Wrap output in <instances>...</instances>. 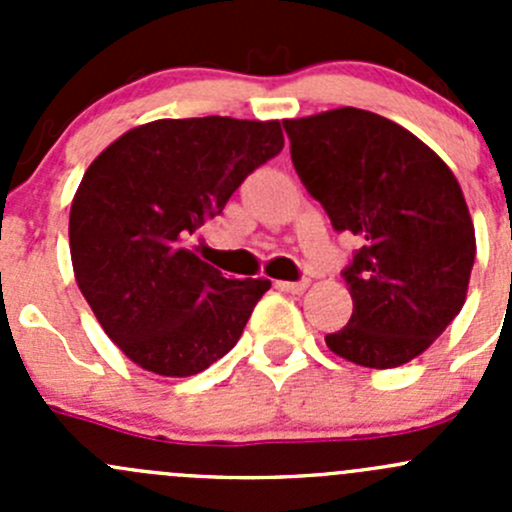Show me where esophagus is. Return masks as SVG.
I'll return each mask as SVG.
<instances>
[{
  "instance_id": "esophagus-1",
  "label": "esophagus",
  "mask_w": 512,
  "mask_h": 512,
  "mask_svg": "<svg viewBox=\"0 0 512 512\" xmlns=\"http://www.w3.org/2000/svg\"><path fill=\"white\" fill-rule=\"evenodd\" d=\"M309 282L307 280H299V282H275L277 289H282V292H292V294H302L304 289H307Z\"/></svg>"
}]
</instances>
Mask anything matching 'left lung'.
<instances>
[{"instance_id":"left-lung-1","label":"left lung","mask_w":512,"mask_h":512,"mask_svg":"<svg viewBox=\"0 0 512 512\" xmlns=\"http://www.w3.org/2000/svg\"><path fill=\"white\" fill-rule=\"evenodd\" d=\"M282 126L304 188L361 242L342 270L352 319L324 342L369 369L406 364L466 302L476 232L456 175L379 113L347 106Z\"/></svg>"}]
</instances>
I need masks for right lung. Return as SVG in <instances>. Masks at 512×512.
I'll return each mask as SVG.
<instances>
[{
    "label": "right lung",
    "mask_w": 512,
    "mask_h": 512,
    "mask_svg": "<svg viewBox=\"0 0 512 512\" xmlns=\"http://www.w3.org/2000/svg\"><path fill=\"white\" fill-rule=\"evenodd\" d=\"M282 146L280 121L163 118L89 165L71 203L74 275L141 369L193 376L237 344L270 280H227L195 255V235Z\"/></svg>",
    "instance_id": "right-lung-1"
}]
</instances>
